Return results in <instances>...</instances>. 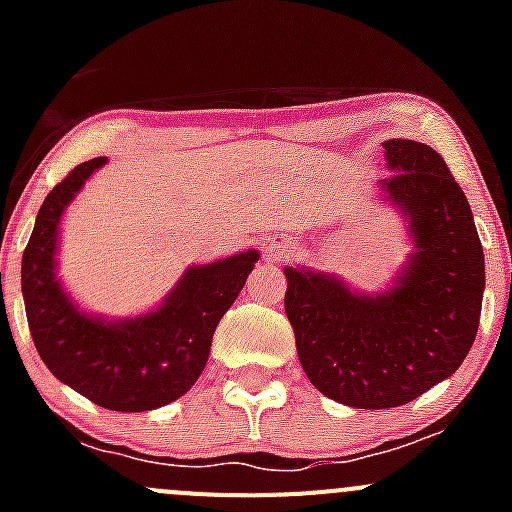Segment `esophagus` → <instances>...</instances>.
Returning <instances> with one entry per match:
<instances>
[{
  "label": "esophagus",
  "instance_id": "1",
  "mask_svg": "<svg viewBox=\"0 0 512 512\" xmlns=\"http://www.w3.org/2000/svg\"><path fill=\"white\" fill-rule=\"evenodd\" d=\"M287 252H289L287 245H270V247H265V260L277 262L282 255H287Z\"/></svg>",
  "mask_w": 512,
  "mask_h": 512
}]
</instances>
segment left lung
<instances>
[{"label": "left lung", "instance_id": "8db88e82", "mask_svg": "<svg viewBox=\"0 0 512 512\" xmlns=\"http://www.w3.org/2000/svg\"><path fill=\"white\" fill-rule=\"evenodd\" d=\"M379 195L409 227L414 250L381 292L337 275L285 267V312L299 364L329 399L352 409H394L441 384L478 334L483 245L471 205L446 160L406 138L384 141Z\"/></svg>", "mask_w": 512, "mask_h": 512}]
</instances>
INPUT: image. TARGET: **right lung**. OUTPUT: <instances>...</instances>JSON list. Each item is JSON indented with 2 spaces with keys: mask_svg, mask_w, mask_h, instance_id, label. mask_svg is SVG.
<instances>
[{
  "mask_svg": "<svg viewBox=\"0 0 512 512\" xmlns=\"http://www.w3.org/2000/svg\"><path fill=\"white\" fill-rule=\"evenodd\" d=\"M106 158L76 165L39 208L22 257L29 332L46 369L111 411H153L180 399L203 374L215 327L232 307L257 250L193 265L156 309L123 319L91 314L59 280L61 218Z\"/></svg>",
  "mask_w": 512,
  "mask_h": 512,
  "instance_id": "1",
  "label": "right lung"
}]
</instances>
